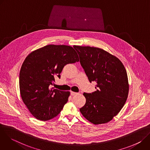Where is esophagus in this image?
<instances>
[{
    "label": "esophagus",
    "instance_id": "obj_1",
    "mask_svg": "<svg viewBox=\"0 0 150 150\" xmlns=\"http://www.w3.org/2000/svg\"><path fill=\"white\" fill-rule=\"evenodd\" d=\"M78 94V93H75V92H74V91H71V96H75V95H76Z\"/></svg>",
    "mask_w": 150,
    "mask_h": 150
}]
</instances>
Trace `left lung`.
<instances>
[{
	"label": "left lung",
	"mask_w": 150,
	"mask_h": 150,
	"mask_svg": "<svg viewBox=\"0 0 150 150\" xmlns=\"http://www.w3.org/2000/svg\"><path fill=\"white\" fill-rule=\"evenodd\" d=\"M81 65L97 90L84 93L86 103L79 110L95 125L108 123L123 107L129 92L126 71L121 61L105 50L90 46H74Z\"/></svg>",
	"instance_id": "8db88e82"
}]
</instances>
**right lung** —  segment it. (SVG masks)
I'll use <instances>...</instances> for the list:
<instances>
[{
	"mask_svg": "<svg viewBox=\"0 0 150 150\" xmlns=\"http://www.w3.org/2000/svg\"><path fill=\"white\" fill-rule=\"evenodd\" d=\"M79 61L75 50L65 45H47L31 53L19 72L21 98L37 119L48 120L56 117L68 101L69 91L52 88L55 77L67 64Z\"/></svg>",
	"mask_w": 150,
	"mask_h": 150,
	"instance_id": "right-lung-1",
	"label": "right lung"
}]
</instances>
